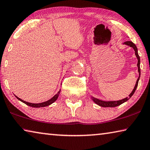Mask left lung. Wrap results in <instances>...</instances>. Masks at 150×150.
<instances>
[{
  "mask_svg": "<svg viewBox=\"0 0 150 150\" xmlns=\"http://www.w3.org/2000/svg\"><path fill=\"white\" fill-rule=\"evenodd\" d=\"M124 44L127 45H129V46H130L134 48V51H135V54L136 55L137 58H138V72L139 73V77L138 78V80L136 81V85L135 87H134V88L132 91V92L131 93V94L130 95H129V97H126L125 98H124L122 100H117V101H108V102H105V101H103V100H100L99 99H97V98H93L92 97V99L93 100L94 102H95L96 104H97L98 105H99L100 106H103V107H115V106H117L120 105L121 104H122L124 103H125L126 101L128 100L129 98H130L132 96L134 95V92H135V91L137 87H138V81L139 79V77H140V67H139V64H140V59H139V56L138 55V49H137V47L136 45L134 44L133 42H132L130 41H128V42H124Z\"/></svg>",
  "mask_w": 150,
  "mask_h": 150,
  "instance_id": "8db88e82",
  "label": "left lung"
}]
</instances>
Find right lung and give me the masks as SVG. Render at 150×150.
<instances>
[{
    "mask_svg": "<svg viewBox=\"0 0 150 150\" xmlns=\"http://www.w3.org/2000/svg\"><path fill=\"white\" fill-rule=\"evenodd\" d=\"M60 93V91L58 92L56 95H55L54 96H53V97L51 98V99L48 100L47 101H45V102L44 103H38V104H35V103H28L26 102V101H24L23 100L20 99V98L18 97V96H16V97L19 100L22 101V103H24L27 105L28 106H32V107H34V108H40V107H44V106H49L51 104H52L53 103H54L55 100L57 99L58 96H59V95Z\"/></svg>",
    "mask_w": 150,
    "mask_h": 150,
    "instance_id": "add662e5",
    "label": "right lung"
}]
</instances>
